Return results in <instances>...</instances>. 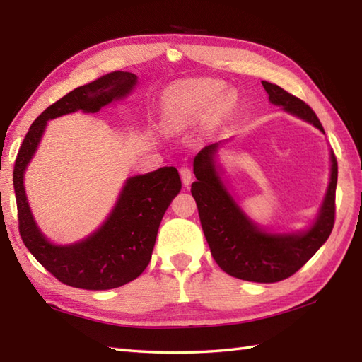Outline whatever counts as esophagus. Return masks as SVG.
Masks as SVG:
<instances>
[{"mask_svg":"<svg viewBox=\"0 0 362 362\" xmlns=\"http://www.w3.org/2000/svg\"><path fill=\"white\" fill-rule=\"evenodd\" d=\"M180 177H182L183 185H185V187H189V183L193 182V173H191V169L188 166L180 168Z\"/></svg>","mask_w":362,"mask_h":362,"instance_id":"obj_1","label":"esophagus"}]
</instances>
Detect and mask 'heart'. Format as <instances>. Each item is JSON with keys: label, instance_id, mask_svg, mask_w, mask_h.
<instances>
[{"label": "heart", "instance_id": "heart-1", "mask_svg": "<svg viewBox=\"0 0 362 362\" xmlns=\"http://www.w3.org/2000/svg\"><path fill=\"white\" fill-rule=\"evenodd\" d=\"M222 83L214 79H193L169 88L161 101V118L169 130L187 127L209 117L218 124L235 110L232 91H221Z\"/></svg>", "mask_w": 362, "mask_h": 362}]
</instances>
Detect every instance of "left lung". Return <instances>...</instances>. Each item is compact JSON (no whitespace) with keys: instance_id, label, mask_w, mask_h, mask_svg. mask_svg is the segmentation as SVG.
<instances>
[{"instance_id":"left-lung-1","label":"left lung","mask_w":362,"mask_h":362,"mask_svg":"<svg viewBox=\"0 0 362 362\" xmlns=\"http://www.w3.org/2000/svg\"><path fill=\"white\" fill-rule=\"evenodd\" d=\"M261 83L269 95V103L325 134L310 105L275 83ZM230 140L232 138L205 146L193 163L197 180L191 185V194L196 199L211 255L222 271L245 281L275 283L288 279L324 245L333 230L337 183L334 153L329 151V180L316 218L303 230L274 232L257 224L243 210L222 179L218 151Z\"/></svg>"}]
</instances>
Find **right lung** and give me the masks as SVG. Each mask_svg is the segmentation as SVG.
<instances>
[{
	"label": "right lung",
	"mask_w": 362,
	"mask_h": 362,
	"mask_svg": "<svg viewBox=\"0 0 362 362\" xmlns=\"http://www.w3.org/2000/svg\"><path fill=\"white\" fill-rule=\"evenodd\" d=\"M138 78L113 71L74 88L49 105L23 140L13 168L20 235L28 250L46 271L73 288L104 291L135 280L149 264L163 214L180 193L182 182L174 166L126 179L105 221L93 233L70 244H56L37 226L25 189V173L42 141L48 121L68 113H96L132 93Z\"/></svg>",
	"instance_id": "1"
}]
</instances>
